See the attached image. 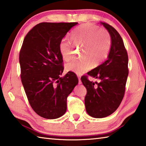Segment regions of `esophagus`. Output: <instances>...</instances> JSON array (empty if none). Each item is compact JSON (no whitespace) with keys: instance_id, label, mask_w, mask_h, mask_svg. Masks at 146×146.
I'll use <instances>...</instances> for the list:
<instances>
[{"instance_id":"esophagus-1","label":"esophagus","mask_w":146,"mask_h":146,"mask_svg":"<svg viewBox=\"0 0 146 146\" xmlns=\"http://www.w3.org/2000/svg\"><path fill=\"white\" fill-rule=\"evenodd\" d=\"M77 76H78V84H82V81H81V80H80L81 75H79V74H78V75H77Z\"/></svg>"}]
</instances>
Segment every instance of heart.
I'll list each match as a JSON object with an SVG mask.
<instances>
[{
    "label": "heart",
    "mask_w": 146,
    "mask_h": 146,
    "mask_svg": "<svg viewBox=\"0 0 146 146\" xmlns=\"http://www.w3.org/2000/svg\"><path fill=\"white\" fill-rule=\"evenodd\" d=\"M71 40L75 46L82 47V58L68 62L66 69L79 75L90 70L93 64L94 66L101 64L109 55L112 45L111 35L107 30L89 23L83 24L76 28L71 33ZM59 51L64 61H70L73 54L71 41L62 40Z\"/></svg>",
    "instance_id": "1"
}]
</instances>
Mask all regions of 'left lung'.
I'll return each instance as SVG.
<instances>
[{"label":"left lung","mask_w":146,"mask_h":146,"mask_svg":"<svg viewBox=\"0 0 146 146\" xmlns=\"http://www.w3.org/2000/svg\"><path fill=\"white\" fill-rule=\"evenodd\" d=\"M111 37L112 45L106 61L81 80L87 88L85 105L87 113L94 118H104L113 113L123 98L128 75V58L120 35L112 26L101 23ZM88 76L100 79L99 82L90 81Z\"/></svg>","instance_id":"8db88e82"}]
</instances>
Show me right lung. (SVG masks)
Segmentation results:
<instances>
[{
  "instance_id": "1",
  "label": "right lung",
  "mask_w": 146,
  "mask_h": 146,
  "mask_svg": "<svg viewBox=\"0 0 146 146\" xmlns=\"http://www.w3.org/2000/svg\"><path fill=\"white\" fill-rule=\"evenodd\" d=\"M78 23H40L25 37L19 60L21 82L33 111L46 119L59 118L67 109V98L78 79L63 72L59 44Z\"/></svg>"
}]
</instances>
